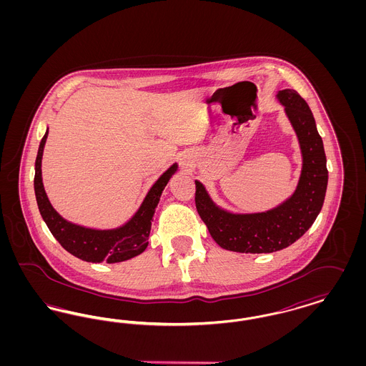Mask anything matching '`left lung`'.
I'll return each instance as SVG.
<instances>
[{"label": "left lung", "mask_w": 366, "mask_h": 366, "mask_svg": "<svg viewBox=\"0 0 366 366\" xmlns=\"http://www.w3.org/2000/svg\"><path fill=\"white\" fill-rule=\"evenodd\" d=\"M280 103L295 129L303 167L295 193L276 209L258 214H230L209 199L194 181L196 209L219 247L245 254H267L287 248L313 225L322 209L328 185L327 157L307 103L292 89L280 90Z\"/></svg>", "instance_id": "1"}]
</instances>
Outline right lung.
Returning <instances> with one entry per match:
<instances>
[{"label": "right lung", "instance_id": "right-lung-1", "mask_svg": "<svg viewBox=\"0 0 366 366\" xmlns=\"http://www.w3.org/2000/svg\"><path fill=\"white\" fill-rule=\"evenodd\" d=\"M46 137L48 130L41 139L38 155L35 159L34 191L39 212L54 239L74 257L93 263H117L139 255L148 245L152 217L155 214L162 192L172 175L177 172V164H173L166 173L160 175V178L145 196L139 211L126 225L112 230L87 229L63 219L54 211L45 193L41 175V160Z\"/></svg>", "mask_w": 366, "mask_h": 366}]
</instances>
